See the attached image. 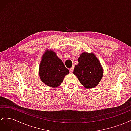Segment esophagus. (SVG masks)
<instances>
[{
    "label": "esophagus",
    "mask_w": 131,
    "mask_h": 131,
    "mask_svg": "<svg viewBox=\"0 0 131 131\" xmlns=\"http://www.w3.org/2000/svg\"><path fill=\"white\" fill-rule=\"evenodd\" d=\"M74 69V66H73L72 67H71V68L69 69V71H70V73H72V72H73Z\"/></svg>",
    "instance_id": "1"
}]
</instances>
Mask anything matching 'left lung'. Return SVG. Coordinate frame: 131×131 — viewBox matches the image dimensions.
Listing matches in <instances>:
<instances>
[{
    "instance_id": "8db88e82",
    "label": "left lung",
    "mask_w": 131,
    "mask_h": 131,
    "mask_svg": "<svg viewBox=\"0 0 131 131\" xmlns=\"http://www.w3.org/2000/svg\"><path fill=\"white\" fill-rule=\"evenodd\" d=\"M78 62L73 73L81 84L86 89L97 86L103 77V69L96 55L84 52L79 57Z\"/></svg>"
}]
</instances>
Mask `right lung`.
Returning <instances> with one entry per match:
<instances>
[{
    "label": "right lung",
    "instance_id": "right-lung-1",
    "mask_svg": "<svg viewBox=\"0 0 131 131\" xmlns=\"http://www.w3.org/2000/svg\"><path fill=\"white\" fill-rule=\"evenodd\" d=\"M69 71L62 61L51 50H46L39 64V74L41 80L47 86L56 88L60 85Z\"/></svg>",
    "mask_w": 131,
    "mask_h": 131
}]
</instances>
